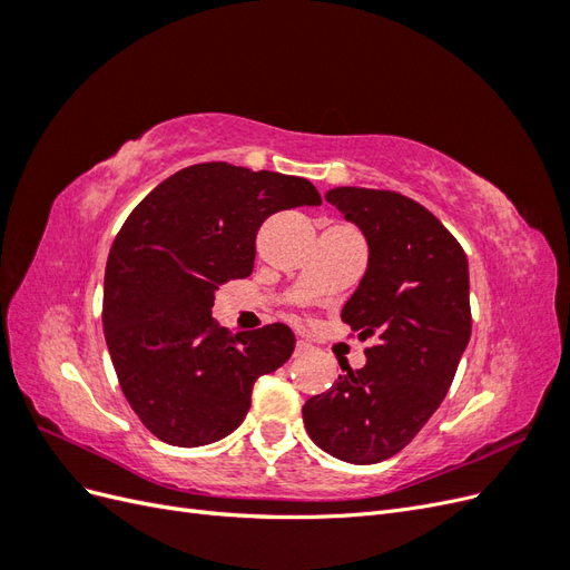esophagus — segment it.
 Segmentation results:
<instances>
[{
	"instance_id": "34e87169",
	"label": "esophagus",
	"mask_w": 570,
	"mask_h": 570,
	"mask_svg": "<svg viewBox=\"0 0 570 570\" xmlns=\"http://www.w3.org/2000/svg\"><path fill=\"white\" fill-rule=\"evenodd\" d=\"M308 352H314L312 344L304 342V340H297V344H295V356H306Z\"/></svg>"
}]
</instances>
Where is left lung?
Instances as JSON below:
<instances>
[{
  "label": "left lung",
  "mask_w": 570,
  "mask_h": 570,
  "mask_svg": "<svg viewBox=\"0 0 570 570\" xmlns=\"http://www.w3.org/2000/svg\"><path fill=\"white\" fill-rule=\"evenodd\" d=\"M325 202L361 230L368 266L342 321L375 337L366 366L302 409L306 433L347 463H377L419 435L450 390L471 340L469 258L425 206L400 193L333 187Z\"/></svg>",
  "instance_id": "8db88e82"
}]
</instances>
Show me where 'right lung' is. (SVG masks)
I'll list each match as a JSON object with an SVG mask.
<instances>
[{"label":"right lung","instance_id":"right-lung-1","mask_svg":"<svg viewBox=\"0 0 570 570\" xmlns=\"http://www.w3.org/2000/svg\"><path fill=\"white\" fill-rule=\"evenodd\" d=\"M318 204L304 178L212 161L159 183L124 223L105 271V337L128 404L161 442L230 435L256 377L295 352L287 325L233 335L212 306L220 283L252 273L271 214Z\"/></svg>","mask_w":570,"mask_h":570}]
</instances>
